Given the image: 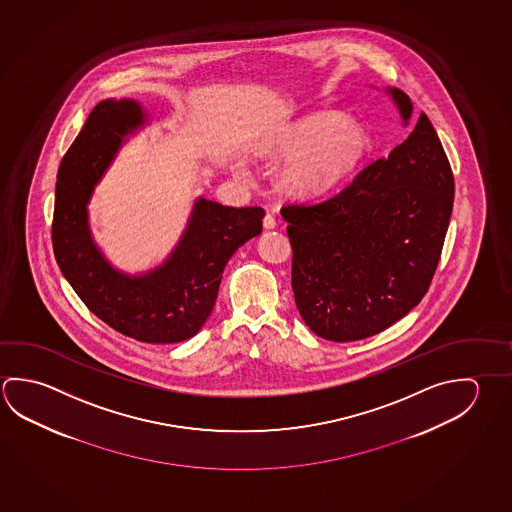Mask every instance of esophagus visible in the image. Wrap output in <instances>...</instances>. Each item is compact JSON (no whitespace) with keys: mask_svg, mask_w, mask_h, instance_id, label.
<instances>
[{"mask_svg":"<svg viewBox=\"0 0 512 512\" xmlns=\"http://www.w3.org/2000/svg\"><path fill=\"white\" fill-rule=\"evenodd\" d=\"M262 225H264V228H266V230H273V228L277 226V219H275V216H273V214H266V216H264V219H262Z\"/></svg>","mask_w":512,"mask_h":512,"instance_id":"obj_1","label":"esophagus"}]
</instances>
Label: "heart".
<instances>
[{
  "label": "heart",
  "instance_id": "heart-1",
  "mask_svg": "<svg viewBox=\"0 0 512 512\" xmlns=\"http://www.w3.org/2000/svg\"><path fill=\"white\" fill-rule=\"evenodd\" d=\"M368 147V131L356 118L318 111L284 127L273 154L295 158L284 174L289 189L302 196H320L349 180Z\"/></svg>",
  "mask_w": 512,
  "mask_h": 512
}]
</instances>
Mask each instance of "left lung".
Segmentation results:
<instances>
[{"mask_svg": "<svg viewBox=\"0 0 512 512\" xmlns=\"http://www.w3.org/2000/svg\"><path fill=\"white\" fill-rule=\"evenodd\" d=\"M404 122L412 102L392 90ZM455 180L430 118L345 189L289 203L291 286L309 329L331 341L385 331L428 293L453 210Z\"/></svg>", "mask_w": 512, "mask_h": 512, "instance_id": "left-lung-1", "label": "left lung"}]
</instances>
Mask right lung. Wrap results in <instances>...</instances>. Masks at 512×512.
<instances>
[{
	"label": "right lung",
	"instance_id": "right-lung-1",
	"mask_svg": "<svg viewBox=\"0 0 512 512\" xmlns=\"http://www.w3.org/2000/svg\"><path fill=\"white\" fill-rule=\"evenodd\" d=\"M144 118L135 100H102L91 111L57 172L52 244L64 277L102 322L145 343H178L207 322L226 262L262 232L264 210L198 199L162 268L142 277L111 268L91 241L86 205L118 147Z\"/></svg>",
	"mask_w": 512,
	"mask_h": 512
}]
</instances>
